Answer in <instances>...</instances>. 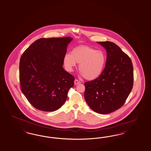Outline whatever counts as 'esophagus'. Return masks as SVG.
<instances>
[{"label": "esophagus", "instance_id": "obj_1", "mask_svg": "<svg viewBox=\"0 0 151 151\" xmlns=\"http://www.w3.org/2000/svg\"><path fill=\"white\" fill-rule=\"evenodd\" d=\"M74 83H75V85H78V83H81V82L78 79H75V81H74Z\"/></svg>", "mask_w": 151, "mask_h": 151}]
</instances>
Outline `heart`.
I'll list each match as a JSON object with an SVG mask.
<instances>
[{"instance_id":"obj_1","label":"heart","mask_w":151,"mask_h":151,"mask_svg":"<svg viewBox=\"0 0 151 151\" xmlns=\"http://www.w3.org/2000/svg\"><path fill=\"white\" fill-rule=\"evenodd\" d=\"M106 61V57L103 51L88 46L75 47L71 54H66L63 58L64 65L68 71H73L76 63H79V71L84 78L89 80L99 78L104 70Z\"/></svg>"}]
</instances>
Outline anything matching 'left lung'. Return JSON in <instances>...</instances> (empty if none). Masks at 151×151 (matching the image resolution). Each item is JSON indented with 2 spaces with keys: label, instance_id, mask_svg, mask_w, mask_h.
<instances>
[{
  "label": "left lung",
  "instance_id": "1",
  "mask_svg": "<svg viewBox=\"0 0 151 151\" xmlns=\"http://www.w3.org/2000/svg\"><path fill=\"white\" fill-rule=\"evenodd\" d=\"M106 51L105 67L99 78L84 83V98L99 114H109L120 108L133 86V67L130 57L109 41L98 42Z\"/></svg>",
  "mask_w": 151,
  "mask_h": 151
}]
</instances>
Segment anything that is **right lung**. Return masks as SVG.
<instances>
[{"instance_id": "right-lung-1", "label": "right lung", "mask_w": 151, "mask_h": 151, "mask_svg": "<svg viewBox=\"0 0 151 151\" xmlns=\"http://www.w3.org/2000/svg\"><path fill=\"white\" fill-rule=\"evenodd\" d=\"M69 37L40 38L23 53L19 62L22 93L37 109L53 111L66 101L75 78L63 68Z\"/></svg>"}]
</instances>
